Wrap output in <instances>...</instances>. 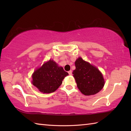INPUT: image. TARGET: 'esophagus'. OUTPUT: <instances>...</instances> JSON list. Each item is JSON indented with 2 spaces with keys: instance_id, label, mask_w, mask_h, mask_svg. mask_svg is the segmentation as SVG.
Listing matches in <instances>:
<instances>
[{
  "instance_id": "1",
  "label": "esophagus",
  "mask_w": 131,
  "mask_h": 131,
  "mask_svg": "<svg viewBox=\"0 0 131 131\" xmlns=\"http://www.w3.org/2000/svg\"><path fill=\"white\" fill-rule=\"evenodd\" d=\"M68 73H69V75H72V71H71V70L69 71H68Z\"/></svg>"
}]
</instances>
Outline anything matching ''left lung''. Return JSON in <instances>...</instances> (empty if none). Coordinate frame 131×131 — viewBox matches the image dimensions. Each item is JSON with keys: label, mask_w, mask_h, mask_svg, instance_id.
Returning <instances> with one entry per match:
<instances>
[{"label": "left lung", "mask_w": 131, "mask_h": 131, "mask_svg": "<svg viewBox=\"0 0 131 131\" xmlns=\"http://www.w3.org/2000/svg\"><path fill=\"white\" fill-rule=\"evenodd\" d=\"M75 65L76 69L73 74L80 91L85 96L99 92L104 87L105 82L99 69L81 57L76 60Z\"/></svg>", "instance_id": "8db88e82"}]
</instances>
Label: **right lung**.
Returning <instances> with one entry per match:
<instances>
[{"instance_id": "right-lung-1", "label": "right lung", "mask_w": 131, "mask_h": 131, "mask_svg": "<svg viewBox=\"0 0 131 131\" xmlns=\"http://www.w3.org/2000/svg\"><path fill=\"white\" fill-rule=\"evenodd\" d=\"M62 67L50 60L32 74L33 85L44 93L53 92L60 87L64 78L68 75Z\"/></svg>"}]
</instances>
